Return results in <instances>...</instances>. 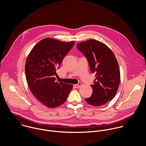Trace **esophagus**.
I'll return each instance as SVG.
<instances>
[{
	"mask_svg": "<svg viewBox=\"0 0 146 146\" xmlns=\"http://www.w3.org/2000/svg\"><path fill=\"white\" fill-rule=\"evenodd\" d=\"M82 85V83L80 82V83H79L78 84L75 85H74V86H75V88H79V87H80Z\"/></svg>",
	"mask_w": 146,
	"mask_h": 146,
	"instance_id": "1",
	"label": "esophagus"
}]
</instances>
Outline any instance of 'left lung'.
<instances>
[{
  "label": "left lung",
  "instance_id": "1",
  "mask_svg": "<svg viewBox=\"0 0 146 146\" xmlns=\"http://www.w3.org/2000/svg\"><path fill=\"white\" fill-rule=\"evenodd\" d=\"M77 47L86 57L96 76L91 85L92 94L85 101L95 107L104 105L113 99L119 88L120 72L117 61L106 44L95 39L79 42Z\"/></svg>",
  "mask_w": 146,
  "mask_h": 146
}]
</instances>
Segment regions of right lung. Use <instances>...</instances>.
I'll return each mask as SVG.
<instances>
[{"mask_svg":"<svg viewBox=\"0 0 146 146\" xmlns=\"http://www.w3.org/2000/svg\"><path fill=\"white\" fill-rule=\"evenodd\" d=\"M74 42L46 38L37 43L27 57V83L34 96L47 107L62 104L72 89V84L57 82L54 76Z\"/></svg>","mask_w":146,"mask_h":146,"instance_id":"right-lung-1","label":"right lung"}]
</instances>
